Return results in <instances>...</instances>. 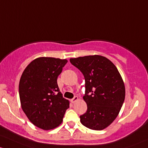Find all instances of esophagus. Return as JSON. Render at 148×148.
Instances as JSON below:
<instances>
[{
	"instance_id": "34e87169",
	"label": "esophagus",
	"mask_w": 148,
	"mask_h": 148,
	"mask_svg": "<svg viewBox=\"0 0 148 148\" xmlns=\"http://www.w3.org/2000/svg\"><path fill=\"white\" fill-rule=\"evenodd\" d=\"M77 100H78V97H77V96H75L73 98L72 100H71V103H75L76 101H77Z\"/></svg>"
}]
</instances>
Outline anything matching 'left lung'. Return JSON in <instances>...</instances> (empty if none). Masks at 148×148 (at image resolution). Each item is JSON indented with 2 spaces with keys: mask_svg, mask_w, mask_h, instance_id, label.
I'll list each match as a JSON object with an SVG mask.
<instances>
[{
  "mask_svg": "<svg viewBox=\"0 0 148 148\" xmlns=\"http://www.w3.org/2000/svg\"><path fill=\"white\" fill-rule=\"evenodd\" d=\"M85 80L83 100L86 112L80 115L85 127L102 130L108 127L119 114L125 97L124 82L118 68L107 58L98 55L70 59Z\"/></svg>",
  "mask_w": 148,
  "mask_h": 148,
  "instance_id": "left-lung-1",
  "label": "left lung"
}]
</instances>
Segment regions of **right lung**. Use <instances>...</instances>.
<instances>
[{
    "instance_id": "right-lung-1",
    "label": "right lung",
    "mask_w": 148,
    "mask_h": 148,
    "mask_svg": "<svg viewBox=\"0 0 148 148\" xmlns=\"http://www.w3.org/2000/svg\"><path fill=\"white\" fill-rule=\"evenodd\" d=\"M66 59L40 57L28 64L19 82L21 108L34 125L44 130L58 127L70 102L63 97L57 78Z\"/></svg>"
}]
</instances>
